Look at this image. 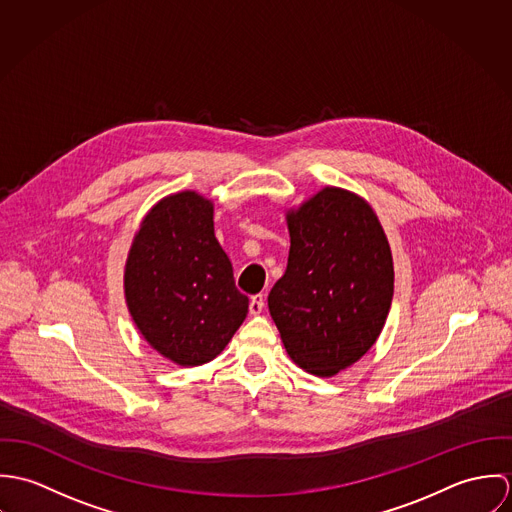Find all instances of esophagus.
<instances>
[{
	"mask_svg": "<svg viewBox=\"0 0 512 512\" xmlns=\"http://www.w3.org/2000/svg\"><path fill=\"white\" fill-rule=\"evenodd\" d=\"M262 309H264V295L262 293L252 295L250 297V313L258 315V313H262Z\"/></svg>",
	"mask_w": 512,
	"mask_h": 512,
	"instance_id": "obj_1",
	"label": "esophagus"
}]
</instances>
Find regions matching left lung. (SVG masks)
Returning a JSON list of instances; mask_svg holds the SVG:
<instances>
[{"instance_id": "1", "label": "left lung", "mask_w": 512, "mask_h": 512, "mask_svg": "<svg viewBox=\"0 0 512 512\" xmlns=\"http://www.w3.org/2000/svg\"><path fill=\"white\" fill-rule=\"evenodd\" d=\"M286 274L268 295L293 363L333 376L376 343L390 311L394 266L386 234L363 197L325 187L288 211Z\"/></svg>"}]
</instances>
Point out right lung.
<instances>
[{
  "label": "right lung",
  "mask_w": 512,
  "mask_h": 512,
  "mask_svg": "<svg viewBox=\"0 0 512 512\" xmlns=\"http://www.w3.org/2000/svg\"><path fill=\"white\" fill-rule=\"evenodd\" d=\"M124 292L147 343L175 365L213 361L248 313L220 248L213 203L195 191L161 199L134 236Z\"/></svg>",
  "instance_id": "right-lung-1"
}]
</instances>
